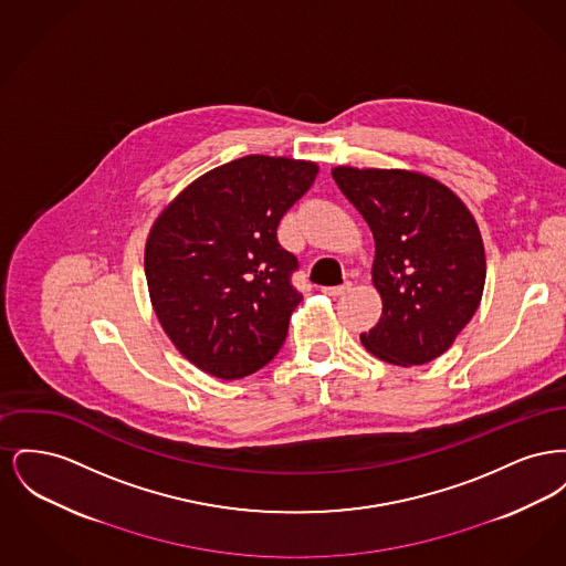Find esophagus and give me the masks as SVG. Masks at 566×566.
Returning a JSON list of instances; mask_svg holds the SVG:
<instances>
[{
  "label": "esophagus",
  "mask_w": 566,
  "mask_h": 566,
  "mask_svg": "<svg viewBox=\"0 0 566 566\" xmlns=\"http://www.w3.org/2000/svg\"><path fill=\"white\" fill-rule=\"evenodd\" d=\"M352 284L350 282H346V284H342V286H328V289H323L324 295L333 296V298H337V296H344L346 293H350Z\"/></svg>",
  "instance_id": "34e87169"
}]
</instances>
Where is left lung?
Segmentation results:
<instances>
[{
  "instance_id": "left-lung-1",
  "label": "left lung",
  "mask_w": 566,
  "mask_h": 566,
  "mask_svg": "<svg viewBox=\"0 0 566 566\" xmlns=\"http://www.w3.org/2000/svg\"><path fill=\"white\" fill-rule=\"evenodd\" d=\"M331 174L376 242L381 316L360 335L363 346L401 367L431 363L452 348L484 295L475 218L454 190L420 171L337 165Z\"/></svg>"
}]
</instances>
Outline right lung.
Returning <instances> with one entry per match:
<instances>
[{
	"label": "right lung",
	"instance_id": "1",
	"mask_svg": "<svg viewBox=\"0 0 566 566\" xmlns=\"http://www.w3.org/2000/svg\"><path fill=\"white\" fill-rule=\"evenodd\" d=\"M318 176V163L248 155L180 190L150 227L144 271L176 350L203 374L240 379L282 348L303 296L277 224Z\"/></svg>",
	"mask_w": 566,
	"mask_h": 566
}]
</instances>
